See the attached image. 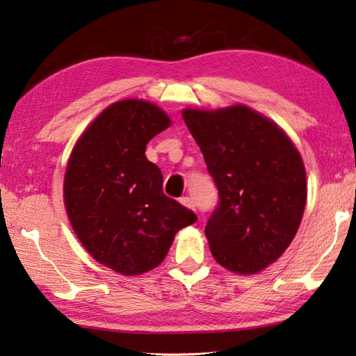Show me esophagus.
Masks as SVG:
<instances>
[{
	"mask_svg": "<svg viewBox=\"0 0 356 356\" xmlns=\"http://www.w3.org/2000/svg\"><path fill=\"white\" fill-rule=\"evenodd\" d=\"M179 201H181V204H183V206H186V207H189V209L195 211V203H193V200H192L191 197H183Z\"/></svg>",
	"mask_w": 356,
	"mask_h": 356,
	"instance_id": "1",
	"label": "esophagus"
}]
</instances>
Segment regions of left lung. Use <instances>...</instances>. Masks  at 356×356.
Masks as SVG:
<instances>
[{
  "mask_svg": "<svg viewBox=\"0 0 356 356\" xmlns=\"http://www.w3.org/2000/svg\"><path fill=\"white\" fill-rule=\"evenodd\" d=\"M218 189L204 234L226 270L256 274L290 246L304 216L305 167L277 124L246 105L183 111Z\"/></svg>",
  "mask_w": 356,
  "mask_h": 356,
  "instance_id": "left-lung-1",
  "label": "left lung"
}]
</instances>
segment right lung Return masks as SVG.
Wrapping results in <instances>:
<instances>
[{"label": "right lung", "mask_w": 356, "mask_h": 356, "mask_svg": "<svg viewBox=\"0 0 356 356\" xmlns=\"http://www.w3.org/2000/svg\"><path fill=\"white\" fill-rule=\"evenodd\" d=\"M170 127L155 104L125 99L92 120L74 145L63 183L65 207L80 243L124 276L153 270L175 234L197 221L163 192V173L145 156L149 140Z\"/></svg>", "instance_id": "right-lung-1"}]
</instances>
